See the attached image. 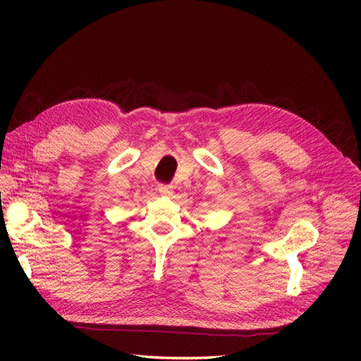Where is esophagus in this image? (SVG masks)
Masks as SVG:
<instances>
[{
  "instance_id": "obj_1",
  "label": "esophagus",
  "mask_w": 361,
  "mask_h": 361,
  "mask_svg": "<svg viewBox=\"0 0 361 361\" xmlns=\"http://www.w3.org/2000/svg\"><path fill=\"white\" fill-rule=\"evenodd\" d=\"M159 192L164 195H171L173 194V187L171 185H159Z\"/></svg>"
}]
</instances>
